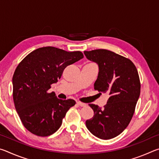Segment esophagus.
<instances>
[{
  "instance_id": "34e87169",
  "label": "esophagus",
  "mask_w": 159,
  "mask_h": 159,
  "mask_svg": "<svg viewBox=\"0 0 159 159\" xmlns=\"http://www.w3.org/2000/svg\"><path fill=\"white\" fill-rule=\"evenodd\" d=\"M76 104L80 107H85L86 106V104L85 103H83V102H77Z\"/></svg>"
}]
</instances>
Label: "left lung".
Returning a JSON list of instances; mask_svg holds the SVG:
<instances>
[{
    "instance_id": "left-lung-1",
    "label": "left lung",
    "mask_w": 159,
    "mask_h": 159,
    "mask_svg": "<svg viewBox=\"0 0 159 159\" xmlns=\"http://www.w3.org/2000/svg\"><path fill=\"white\" fill-rule=\"evenodd\" d=\"M84 54L99 66L94 89L110 96L103 109L89 104L94 116L86 120V127L98 138H114L127 128L133 116L140 95L138 70L131 60L112 51L98 49Z\"/></svg>"
}]
</instances>
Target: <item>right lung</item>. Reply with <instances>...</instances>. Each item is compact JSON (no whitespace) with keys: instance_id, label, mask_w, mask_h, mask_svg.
<instances>
[{"instance_id":"1","label":"right lung","mask_w":159,"mask_h":159,"mask_svg":"<svg viewBox=\"0 0 159 159\" xmlns=\"http://www.w3.org/2000/svg\"><path fill=\"white\" fill-rule=\"evenodd\" d=\"M82 58L80 51L48 46L32 51L18 64L12 77L13 100L21 123L31 133L47 137L60 128L76 102L58 99L48 90L67 66Z\"/></svg>"}]
</instances>
